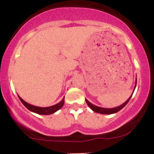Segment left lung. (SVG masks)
Returning <instances> with one entry per match:
<instances>
[{"label": "left lung", "mask_w": 154, "mask_h": 154, "mask_svg": "<svg viewBox=\"0 0 154 154\" xmlns=\"http://www.w3.org/2000/svg\"><path fill=\"white\" fill-rule=\"evenodd\" d=\"M136 84H137V79H136L135 85V88H134V91H135V89ZM133 93H134V91H133ZM133 93H132V94H133ZM132 94L130 95V98H129L126 101H125L123 104H122V105H120V106H117V107L112 108V109H106V108H102V107L97 106H95V105H93V104H92L91 102L88 101V100L86 99V98H85V101H86V103H87L88 106L91 108V109L93 111H95V112L99 113V114H114V113L118 112V111L121 110L122 109H123V108L127 105V103H128L129 100H130V98H131Z\"/></svg>", "instance_id": "obj_1"}]
</instances>
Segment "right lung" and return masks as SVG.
I'll return each mask as SVG.
<instances>
[{
  "instance_id": "right-lung-1",
  "label": "right lung",
  "mask_w": 154,
  "mask_h": 154,
  "mask_svg": "<svg viewBox=\"0 0 154 154\" xmlns=\"http://www.w3.org/2000/svg\"><path fill=\"white\" fill-rule=\"evenodd\" d=\"M19 99H20L21 102L24 104V106L26 108V109H28L29 111H32V112L36 113V114H42V115H48V114H54L56 111L59 110V109L63 106V104H64V98H63V99L61 100L59 103L56 104V105L51 106L48 107H39L26 103V101H24V100L19 96Z\"/></svg>"
}]
</instances>
